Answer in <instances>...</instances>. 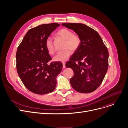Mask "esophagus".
<instances>
[{"instance_id": "1", "label": "esophagus", "mask_w": 128, "mask_h": 128, "mask_svg": "<svg viewBox=\"0 0 128 128\" xmlns=\"http://www.w3.org/2000/svg\"><path fill=\"white\" fill-rule=\"evenodd\" d=\"M65 67H66L65 66V63L64 62H63V68H65Z\"/></svg>"}]
</instances>
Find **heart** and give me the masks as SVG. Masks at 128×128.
I'll use <instances>...</instances> for the list:
<instances>
[{"mask_svg": "<svg viewBox=\"0 0 128 128\" xmlns=\"http://www.w3.org/2000/svg\"><path fill=\"white\" fill-rule=\"evenodd\" d=\"M56 35L64 39L65 42L64 44V48L62 51L59 52L54 58V60L58 62H64L70 57L72 53V50H76L80 46L81 39L80 37L68 29L62 28L56 32ZM46 48L50 55H53L55 53V48L54 46L52 40L51 38H48L45 42Z\"/></svg>", "mask_w": 128, "mask_h": 128, "instance_id": "heart-1", "label": "heart"}]
</instances>
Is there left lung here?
Masks as SVG:
<instances>
[{
    "instance_id": "1",
    "label": "left lung",
    "mask_w": 128,
    "mask_h": 128,
    "mask_svg": "<svg viewBox=\"0 0 128 128\" xmlns=\"http://www.w3.org/2000/svg\"><path fill=\"white\" fill-rule=\"evenodd\" d=\"M74 31L81 39L66 67L73 70L70 83L77 92L88 93L102 84L108 68V51L98 33L82 23H63Z\"/></svg>"
}]
</instances>
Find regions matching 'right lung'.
<instances>
[{"label": "right lung", "instance_id": "add662e5", "mask_svg": "<svg viewBox=\"0 0 128 128\" xmlns=\"http://www.w3.org/2000/svg\"><path fill=\"white\" fill-rule=\"evenodd\" d=\"M60 25L45 24L30 29L17 49L18 75L26 88L37 94H44L55 89L56 77L63 68L61 62L48 63L52 58L45 45L46 39Z\"/></svg>", "mask_w": 128, "mask_h": 128}]
</instances>
